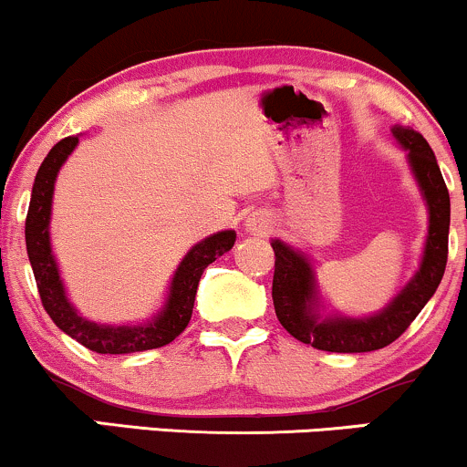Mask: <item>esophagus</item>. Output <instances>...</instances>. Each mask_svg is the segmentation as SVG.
<instances>
[{"label": "esophagus", "instance_id": "esophagus-1", "mask_svg": "<svg viewBox=\"0 0 467 467\" xmlns=\"http://www.w3.org/2000/svg\"><path fill=\"white\" fill-rule=\"evenodd\" d=\"M272 219L267 215H261V213H254V215H250L248 219H245V228L250 230V233L254 234H261V237H265V234L272 233Z\"/></svg>", "mask_w": 467, "mask_h": 467}]
</instances>
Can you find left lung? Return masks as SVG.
<instances>
[{"label":"left lung","instance_id":"obj_1","mask_svg":"<svg viewBox=\"0 0 467 467\" xmlns=\"http://www.w3.org/2000/svg\"><path fill=\"white\" fill-rule=\"evenodd\" d=\"M393 136L404 149H409V162L423 197H426L431 226H428L426 250L421 267L393 303L371 318H320L316 314V281L307 259L294 252L283 241H272L275 250V298L276 318L296 340L312 345L314 349L331 353H364L382 349L409 329L423 305L431 301L441 283L448 261V230H450V195L446 182L435 160V153L423 140L421 133L395 127Z\"/></svg>","mask_w":467,"mask_h":467}]
</instances>
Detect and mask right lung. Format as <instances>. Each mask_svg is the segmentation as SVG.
I'll return each mask as SVG.
<instances>
[{"instance_id": "add662e5", "label": "right lung", "mask_w": 467, "mask_h": 467, "mask_svg": "<svg viewBox=\"0 0 467 467\" xmlns=\"http://www.w3.org/2000/svg\"><path fill=\"white\" fill-rule=\"evenodd\" d=\"M77 144V136L58 140L41 162L35 186H32L28 215H26V248H28V259L32 272H35L41 305L58 329L66 331L69 337L88 347L89 351L136 353L169 345L189 325L202 272L217 256L233 248L237 234H234V230H223V233L203 239L184 256L178 272H175L173 283H171L169 301H166L162 312L155 316L153 323L142 327H105L80 318L77 309L67 303L66 292H63V283L58 278L55 256L50 250V234H47L57 173Z\"/></svg>"}]
</instances>
